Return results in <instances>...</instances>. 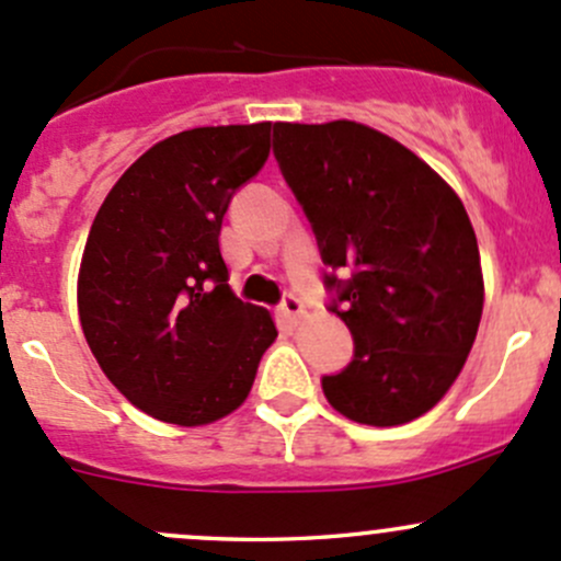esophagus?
Returning <instances> with one entry per match:
<instances>
[{
    "label": "esophagus",
    "mask_w": 561,
    "mask_h": 561,
    "mask_svg": "<svg viewBox=\"0 0 561 561\" xmlns=\"http://www.w3.org/2000/svg\"><path fill=\"white\" fill-rule=\"evenodd\" d=\"M282 317H285L290 325H298V322L307 317V307H304L296 296H287L285 301H282Z\"/></svg>",
    "instance_id": "obj_1"
}]
</instances>
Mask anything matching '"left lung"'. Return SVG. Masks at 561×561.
Masks as SVG:
<instances>
[{
    "label": "left lung",
    "instance_id": "obj_1",
    "mask_svg": "<svg viewBox=\"0 0 561 561\" xmlns=\"http://www.w3.org/2000/svg\"><path fill=\"white\" fill-rule=\"evenodd\" d=\"M274 154L355 339L328 404L366 426L426 415L461 375L483 314L478 239L461 197L415 151L366 124H274Z\"/></svg>",
    "mask_w": 561,
    "mask_h": 561
}]
</instances>
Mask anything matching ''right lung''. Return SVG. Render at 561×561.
<instances>
[{
	"mask_svg": "<svg viewBox=\"0 0 561 561\" xmlns=\"http://www.w3.org/2000/svg\"><path fill=\"white\" fill-rule=\"evenodd\" d=\"M271 122L195 127L140 154L94 217L78 268L89 350L124 399L195 428L247 401L274 344L268 309L230 290L219 230L263 168Z\"/></svg>",
	"mask_w": 561,
	"mask_h": 561,
	"instance_id": "add662e5",
	"label": "right lung"
}]
</instances>
